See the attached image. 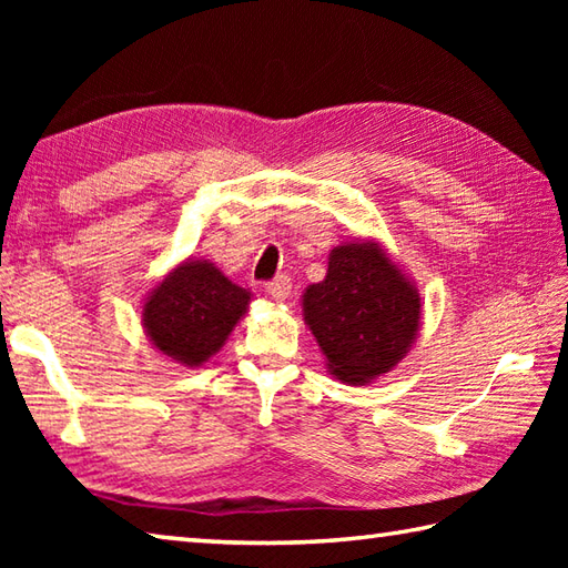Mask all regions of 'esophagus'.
<instances>
[{
  "label": "esophagus",
  "instance_id": "1",
  "mask_svg": "<svg viewBox=\"0 0 568 568\" xmlns=\"http://www.w3.org/2000/svg\"><path fill=\"white\" fill-rule=\"evenodd\" d=\"M291 291H293V285H291V277H287V275H277L275 281L265 283V293H268L275 300V303H283V300L291 297Z\"/></svg>",
  "mask_w": 568,
  "mask_h": 568
}]
</instances>
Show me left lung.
I'll use <instances>...</instances> for the list:
<instances>
[{"label": "left lung", "instance_id": "1", "mask_svg": "<svg viewBox=\"0 0 568 568\" xmlns=\"http://www.w3.org/2000/svg\"><path fill=\"white\" fill-rule=\"evenodd\" d=\"M303 317L336 381L366 385L390 373L415 344L422 303L415 283L378 241L329 251L327 275L307 285Z\"/></svg>", "mask_w": 568, "mask_h": 568}]
</instances>
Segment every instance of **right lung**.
Listing matches in <instances>:
<instances>
[{
  "label": "right lung",
  "mask_w": 568,
  "mask_h": 568,
  "mask_svg": "<svg viewBox=\"0 0 568 568\" xmlns=\"http://www.w3.org/2000/svg\"><path fill=\"white\" fill-rule=\"evenodd\" d=\"M248 303L246 287L229 281L212 261L185 258L146 295L141 324L153 348L197 368L224 346Z\"/></svg>",
  "instance_id": "right-lung-1"
}]
</instances>
